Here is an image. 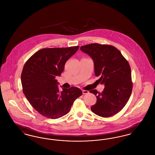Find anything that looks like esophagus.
<instances>
[{"instance_id":"esophagus-1","label":"esophagus","mask_w":155,"mask_h":155,"mask_svg":"<svg viewBox=\"0 0 155 155\" xmlns=\"http://www.w3.org/2000/svg\"><path fill=\"white\" fill-rule=\"evenodd\" d=\"M82 93H83V94H88L89 92L88 91H87V90H83L82 91Z\"/></svg>"}]
</instances>
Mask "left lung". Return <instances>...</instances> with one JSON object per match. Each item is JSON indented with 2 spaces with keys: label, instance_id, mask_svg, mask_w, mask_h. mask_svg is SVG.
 Here are the masks:
<instances>
[{
  "label": "left lung",
  "instance_id": "left-lung-1",
  "mask_svg": "<svg viewBox=\"0 0 155 155\" xmlns=\"http://www.w3.org/2000/svg\"><path fill=\"white\" fill-rule=\"evenodd\" d=\"M81 51L93 59L98 83L105 87L100 93L89 91L97 98L91 109L96 115L109 117L121 110L133 90L131 70L128 61L116 47L110 45L91 44L81 46Z\"/></svg>",
  "mask_w": 155,
  "mask_h": 155
}]
</instances>
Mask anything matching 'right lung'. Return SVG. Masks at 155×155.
Wrapping results in <instances>:
<instances>
[{"instance_id": "right-lung-1", "label": "right lung", "mask_w": 155, "mask_h": 155, "mask_svg": "<svg viewBox=\"0 0 155 155\" xmlns=\"http://www.w3.org/2000/svg\"><path fill=\"white\" fill-rule=\"evenodd\" d=\"M78 48L79 46L42 49L31 56L23 67V93L34 109L46 117L56 119L66 115L74 101L82 94L80 89L74 87L63 88L60 92L55 79Z\"/></svg>"}]
</instances>
